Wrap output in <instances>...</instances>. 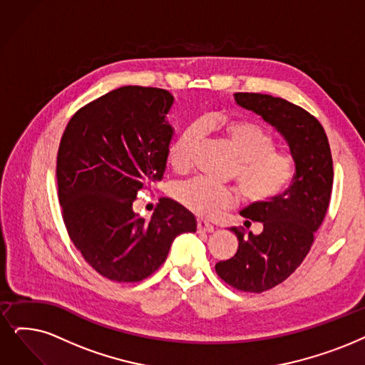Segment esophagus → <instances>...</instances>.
I'll list each match as a JSON object with an SVG mask.
<instances>
[{
    "label": "esophagus",
    "mask_w": 365,
    "mask_h": 365,
    "mask_svg": "<svg viewBox=\"0 0 365 365\" xmlns=\"http://www.w3.org/2000/svg\"><path fill=\"white\" fill-rule=\"evenodd\" d=\"M197 232L211 233V232H214V226L210 225V223L205 222V220H197Z\"/></svg>",
    "instance_id": "esophagus-1"
}]
</instances>
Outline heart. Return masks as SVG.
<instances>
[{"mask_svg":"<svg viewBox=\"0 0 365 365\" xmlns=\"http://www.w3.org/2000/svg\"><path fill=\"white\" fill-rule=\"evenodd\" d=\"M202 124L220 133L225 143L237 157L232 175L237 178L247 200L267 203L279 197L290 185L295 175V160L286 151L275 148V138L260 124L242 118H207ZM202 135L199 123L188 125L175 139L168 151L170 166L184 172L193 163L195 150ZM173 197L184 208L200 217L230 208L238 200L229 185L215 184L196 177L173 187Z\"/></svg>","mask_w":365,"mask_h":365,"instance_id":"heart-1","label":"heart"}]
</instances>
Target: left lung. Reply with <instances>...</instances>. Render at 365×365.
I'll use <instances>...</instances> for the list:
<instances>
[{
    "mask_svg": "<svg viewBox=\"0 0 365 365\" xmlns=\"http://www.w3.org/2000/svg\"><path fill=\"white\" fill-rule=\"evenodd\" d=\"M235 101L260 115L284 136L297 173L284 193L241 211L245 226H264L259 235L232 227L238 237L235 256L218 262L220 279L242 292L260 294L283 283L302 264L322 225L332 190V157L324 127L290 101L257 93H235Z\"/></svg>",
    "mask_w": 365,
    "mask_h": 365,
    "instance_id": "left-lung-1",
    "label": "left lung"
}]
</instances>
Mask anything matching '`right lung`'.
Masks as SVG:
<instances>
[{
  "label": "right lung",
  "mask_w": 365,
  "mask_h": 365,
  "mask_svg": "<svg viewBox=\"0 0 365 365\" xmlns=\"http://www.w3.org/2000/svg\"><path fill=\"white\" fill-rule=\"evenodd\" d=\"M172 103L166 90L121 86L81 108L63 133V220L88 265L112 282L145 280L163 265L175 238L196 230L195 217L172 199H160L150 220L133 212L138 193L163 178Z\"/></svg>",
  "instance_id": "1"
}]
</instances>
